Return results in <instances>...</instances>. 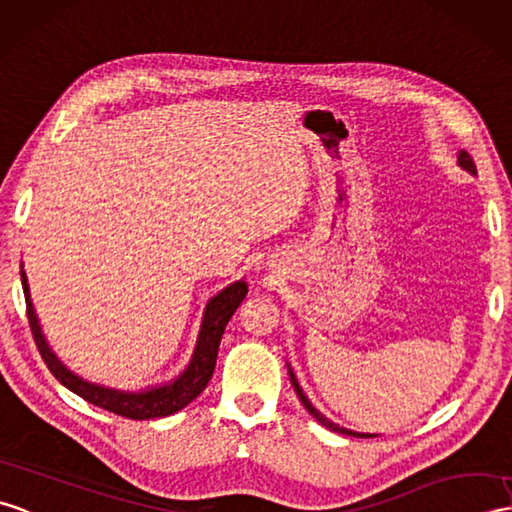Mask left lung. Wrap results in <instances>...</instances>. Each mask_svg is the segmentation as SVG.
<instances>
[{"mask_svg": "<svg viewBox=\"0 0 512 512\" xmlns=\"http://www.w3.org/2000/svg\"><path fill=\"white\" fill-rule=\"evenodd\" d=\"M458 163L462 165V168H465L467 172H471V174H475V163H473V159H471V154L469 152H465L462 150L460 154H458ZM290 379H292V386H294V390H296V395H299V399H301V403L303 406L307 408V412L312 414V417L320 423V425H325V427H329L331 432H340V434H349V436H360V438H368V436H375V434H358V432H351V430H344V427H338L336 423H331L329 419H325L323 414H320L312 403H310V399H307L305 395H303V390H301V386H299V382H296L294 379V373L290 371Z\"/></svg>", "mask_w": 512, "mask_h": 512, "instance_id": "obj_1", "label": "left lung"}]
</instances>
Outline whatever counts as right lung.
I'll return each instance as SVG.
<instances>
[{"label": "right lung", "mask_w": 512, "mask_h": 512, "mask_svg": "<svg viewBox=\"0 0 512 512\" xmlns=\"http://www.w3.org/2000/svg\"><path fill=\"white\" fill-rule=\"evenodd\" d=\"M21 285H23V294H26V312H28L32 338H34V344H37L43 362L47 364V368H50V373L63 386H67L71 392H76V395L85 401L93 403V406L133 421L170 417V414L183 410L187 403H192L200 392L207 388L209 379L213 375V368H216L218 347L224 334V327H227L231 316L235 314L237 307H240V303L244 301V296L248 292V285L244 281H237L229 285L227 290H222L218 296H213L205 310V320H202L198 347L194 351L192 364L187 366V371L178 377L176 382L159 386V388H150L146 392H120V390H109V388L89 384L85 379L69 373L67 368L56 360V355L50 351V347H47V342L41 334L37 316H34L30 296H28V279L23 270H21Z\"/></svg>", "instance_id": "1"}]
</instances>
